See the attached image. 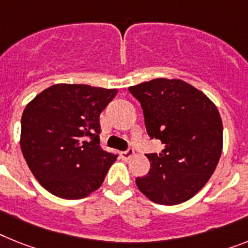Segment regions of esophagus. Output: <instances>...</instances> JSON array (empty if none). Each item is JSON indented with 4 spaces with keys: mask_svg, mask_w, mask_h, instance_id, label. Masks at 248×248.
I'll list each match as a JSON object with an SVG mask.
<instances>
[{
    "mask_svg": "<svg viewBox=\"0 0 248 248\" xmlns=\"http://www.w3.org/2000/svg\"><path fill=\"white\" fill-rule=\"evenodd\" d=\"M133 155H134V148H132V147H129L126 151H123V152L120 153V156H122L123 159H129Z\"/></svg>",
    "mask_w": 248,
    "mask_h": 248,
    "instance_id": "34e87169",
    "label": "esophagus"
}]
</instances>
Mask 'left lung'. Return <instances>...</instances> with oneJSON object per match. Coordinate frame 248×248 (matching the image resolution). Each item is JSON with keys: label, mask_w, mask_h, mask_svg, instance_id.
I'll list each match as a JSON object with an SVG mask.
<instances>
[{"label": "left lung", "mask_w": 248, "mask_h": 248, "mask_svg": "<svg viewBox=\"0 0 248 248\" xmlns=\"http://www.w3.org/2000/svg\"><path fill=\"white\" fill-rule=\"evenodd\" d=\"M142 106L151 139L165 144L148 153L151 169L137 177L152 202L176 205L193 198L219 162L223 125L219 111L202 92L181 79L156 78L129 87Z\"/></svg>", "instance_id": "left-lung-1"}]
</instances>
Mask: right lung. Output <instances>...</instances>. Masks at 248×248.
<instances>
[{"instance_id": "obj_1", "label": "right lung", "mask_w": 248, "mask_h": 248, "mask_svg": "<svg viewBox=\"0 0 248 248\" xmlns=\"http://www.w3.org/2000/svg\"><path fill=\"white\" fill-rule=\"evenodd\" d=\"M115 89L59 83L40 92L22 112L21 151L49 193L82 199L101 186L118 153L100 146V114Z\"/></svg>"}]
</instances>
